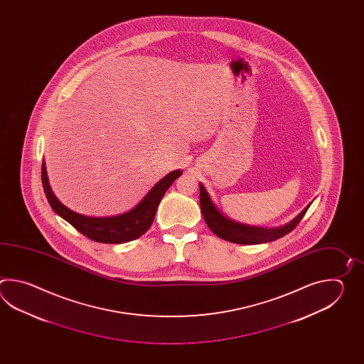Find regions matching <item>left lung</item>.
<instances>
[{
	"instance_id": "8db88e82",
	"label": "left lung",
	"mask_w": 364,
	"mask_h": 364,
	"mask_svg": "<svg viewBox=\"0 0 364 364\" xmlns=\"http://www.w3.org/2000/svg\"><path fill=\"white\" fill-rule=\"evenodd\" d=\"M309 204L302 212L295 217L293 221L289 224L284 225L281 228H259V226H250V225L240 224L237 221H232L230 218L224 216L218 209L215 203L210 200L207 190L200 183V208L205 224L208 225L209 229L220 237L221 240L238 243V245H259V243H267L272 240H279L281 237L287 235L291 230H294L295 226L301 223L303 216L306 215Z\"/></svg>"
}]
</instances>
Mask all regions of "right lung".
<instances>
[{"label":"right lung","instance_id":"add662e5","mask_svg":"<svg viewBox=\"0 0 364 364\" xmlns=\"http://www.w3.org/2000/svg\"><path fill=\"white\" fill-rule=\"evenodd\" d=\"M179 176H182V171H171L149 190V193L136 207H134L126 213H122L119 216L88 217L79 215L77 212L65 207L61 201L55 198L49 185L44 161L41 166V182L44 187V193L47 195L48 201L55 213L63 220H66L70 225H73L77 232H82L87 238L100 243L114 245L136 240L147 232L149 226L154 223L156 210L164 195Z\"/></svg>","mask_w":364,"mask_h":364}]
</instances>
